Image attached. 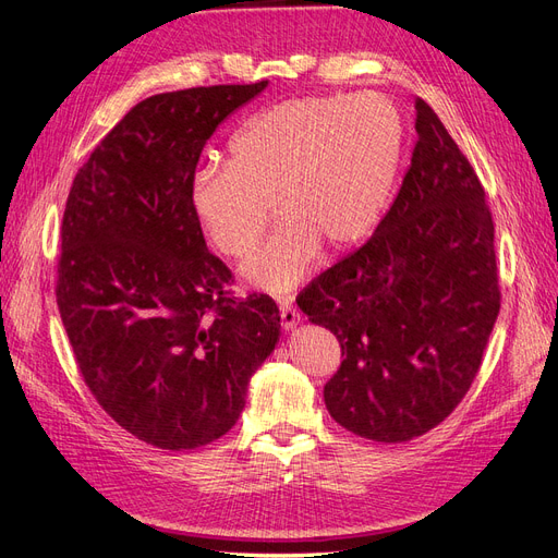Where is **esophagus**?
I'll return each instance as SVG.
<instances>
[{
	"label": "esophagus",
	"mask_w": 558,
	"mask_h": 558,
	"mask_svg": "<svg viewBox=\"0 0 558 558\" xmlns=\"http://www.w3.org/2000/svg\"><path fill=\"white\" fill-rule=\"evenodd\" d=\"M279 314H281V326H283L286 330H293V328L300 324V314H298V310L293 307L291 298H283V300L279 302Z\"/></svg>",
	"instance_id": "34e87169"
}]
</instances>
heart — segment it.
Returning a JSON list of instances; mask_svg holds the SVG:
<instances>
[{
  "label": "heart",
  "mask_w": 558,
  "mask_h": 558,
  "mask_svg": "<svg viewBox=\"0 0 558 558\" xmlns=\"http://www.w3.org/2000/svg\"><path fill=\"white\" fill-rule=\"evenodd\" d=\"M402 148V121L379 93L286 99L232 134L228 165L199 167L191 209L209 244L242 260L272 205L279 226L244 265L269 293H289L318 244L344 248L373 230Z\"/></svg>",
  "instance_id": "b5f03b06"
}]
</instances>
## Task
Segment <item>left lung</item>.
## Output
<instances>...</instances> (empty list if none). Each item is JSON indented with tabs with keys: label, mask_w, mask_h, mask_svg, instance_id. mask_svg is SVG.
I'll use <instances>...</instances> for the list:
<instances>
[{
	"label": "left lung",
	"mask_w": 558,
	"mask_h": 558,
	"mask_svg": "<svg viewBox=\"0 0 558 558\" xmlns=\"http://www.w3.org/2000/svg\"><path fill=\"white\" fill-rule=\"evenodd\" d=\"M416 144L373 238L298 295L342 347L330 416L375 442H408L456 410L500 312L494 218L437 113L416 99Z\"/></svg>",
	"instance_id": "1"
}]
</instances>
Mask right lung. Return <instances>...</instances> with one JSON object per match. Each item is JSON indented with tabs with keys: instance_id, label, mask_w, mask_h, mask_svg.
<instances>
[{
	"instance_id": "add662e5",
	"label": "right lung",
	"mask_w": 558,
	"mask_h": 558,
	"mask_svg": "<svg viewBox=\"0 0 558 558\" xmlns=\"http://www.w3.org/2000/svg\"><path fill=\"white\" fill-rule=\"evenodd\" d=\"M265 88L146 97L97 144L66 197L56 298L81 377L118 426L158 449L226 435L279 342L277 302L230 293L232 272L191 209L202 148Z\"/></svg>"
}]
</instances>
